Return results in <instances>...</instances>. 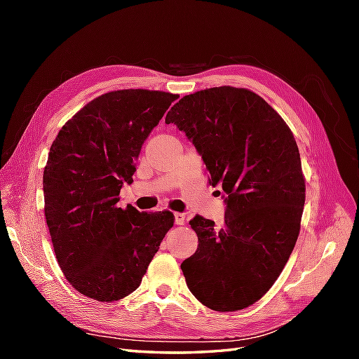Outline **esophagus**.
Instances as JSON below:
<instances>
[{
  "label": "esophagus",
  "instance_id": "34e87169",
  "mask_svg": "<svg viewBox=\"0 0 359 359\" xmlns=\"http://www.w3.org/2000/svg\"><path fill=\"white\" fill-rule=\"evenodd\" d=\"M174 219H175V224H177V225H185L187 215H184V212H175Z\"/></svg>",
  "mask_w": 359,
  "mask_h": 359
}]
</instances>
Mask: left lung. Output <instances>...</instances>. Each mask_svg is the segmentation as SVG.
Segmentation results:
<instances>
[{"label":"left lung","mask_w":359,"mask_h":359,"mask_svg":"<svg viewBox=\"0 0 359 359\" xmlns=\"http://www.w3.org/2000/svg\"><path fill=\"white\" fill-rule=\"evenodd\" d=\"M222 185L225 224L197 215L199 239L182 262L196 299L216 311H236L261 299L294 248L306 202L301 156L288 125L262 97L219 86L185 95L166 114Z\"/></svg>","instance_id":"8db88e82"}]
</instances>
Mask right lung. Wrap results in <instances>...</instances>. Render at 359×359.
<instances>
[{
  "mask_svg": "<svg viewBox=\"0 0 359 359\" xmlns=\"http://www.w3.org/2000/svg\"><path fill=\"white\" fill-rule=\"evenodd\" d=\"M177 94L111 90L67 120L50 144L43 172L44 216L55 257L79 293L100 302L139 288L165 234L171 211L117 207L133 184L142 144Z\"/></svg>",
  "mask_w": 359,
  "mask_h": 359,
  "instance_id": "obj_1",
  "label": "right lung"
}]
</instances>
